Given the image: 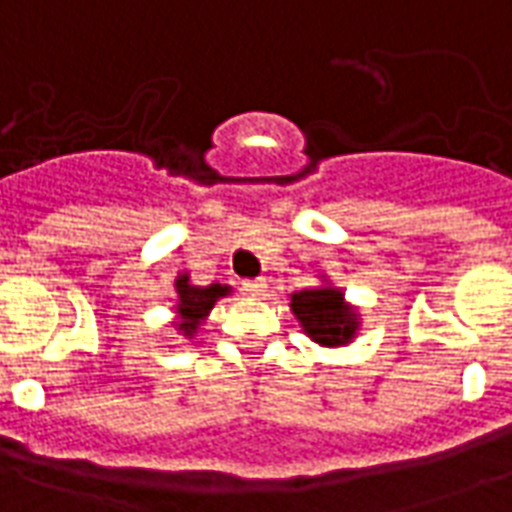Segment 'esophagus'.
Returning a JSON list of instances; mask_svg holds the SVG:
<instances>
[{"label": "esophagus", "mask_w": 512, "mask_h": 512, "mask_svg": "<svg viewBox=\"0 0 512 512\" xmlns=\"http://www.w3.org/2000/svg\"><path fill=\"white\" fill-rule=\"evenodd\" d=\"M267 289V281L264 278H256V281H242V292L248 294V297H261Z\"/></svg>", "instance_id": "1"}]
</instances>
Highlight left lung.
I'll return each instance as SVG.
<instances>
[{"label": "left lung", "mask_w": 512, "mask_h": 512, "mask_svg": "<svg viewBox=\"0 0 512 512\" xmlns=\"http://www.w3.org/2000/svg\"><path fill=\"white\" fill-rule=\"evenodd\" d=\"M289 308L297 316L302 333L319 346H330V349L346 346L360 330L357 308L343 300L341 289H335L330 283L294 292Z\"/></svg>", "instance_id": "left-lung-1"}]
</instances>
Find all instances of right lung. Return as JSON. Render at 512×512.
Returning <instances> with one entry per match:
<instances>
[{
  "label": "right lung",
  "mask_w": 512,
  "mask_h": 512,
  "mask_svg": "<svg viewBox=\"0 0 512 512\" xmlns=\"http://www.w3.org/2000/svg\"><path fill=\"white\" fill-rule=\"evenodd\" d=\"M174 289H177V305H174V327L177 333H182L185 338H193L199 333L201 322L210 316V311L215 308V302L220 297L231 294V286L226 283H210V286H193L190 283L188 272H179L177 281H174Z\"/></svg>",
  "instance_id": "add662e5"
}]
</instances>
